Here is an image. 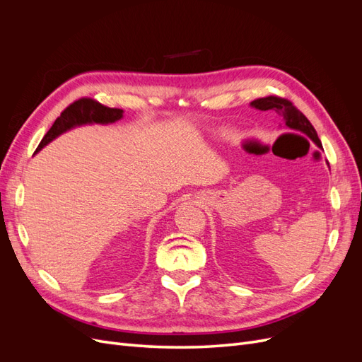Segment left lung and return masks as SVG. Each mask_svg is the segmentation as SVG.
<instances>
[{
	"mask_svg": "<svg viewBox=\"0 0 362 362\" xmlns=\"http://www.w3.org/2000/svg\"><path fill=\"white\" fill-rule=\"evenodd\" d=\"M250 105L258 108V110H261V112H267V110L276 112L284 119V122H286L287 128L298 131V133L306 134L317 146L322 148V141H320L319 136H317L315 129L311 125L310 120L306 119V116L300 110H298V108L293 105L291 101L286 100V98H279V96L258 98V100L252 101Z\"/></svg>",
	"mask_w": 362,
	"mask_h": 362,
	"instance_id": "obj_1",
	"label": "left lung"
}]
</instances>
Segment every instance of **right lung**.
Instances as JSON below:
<instances>
[{"instance_id": "right-lung-1", "label": "right lung", "mask_w": 362, "mask_h": 362, "mask_svg": "<svg viewBox=\"0 0 362 362\" xmlns=\"http://www.w3.org/2000/svg\"><path fill=\"white\" fill-rule=\"evenodd\" d=\"M124 110L120 108H110L100 104L92 98H81V100L74 101L68 105L62 115L56 119L45 137L42 139L36 152H39L43 146H47L51 140L63 134L74 127H80L86 124H113L116 120L122 119Z\"/></svg>"}]
</instances>
